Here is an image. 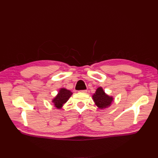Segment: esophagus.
Listing matches in <instances>:
<instances>
[{"label": "esophagus", "instance_id": "34e87169", "mask_svg": "<svg viewBox=\"0 0 158 158\" xmlns=\"http://www.w3.org/2000/svg\"><path fill=\"white\" fill-rule=\"evenodd\" d=\"M79 92H81V93H86L87 92V90L85 89H84V90H80Z\"/></svg>", "mask_w": 158, "mask_h": 158}]
</instances>
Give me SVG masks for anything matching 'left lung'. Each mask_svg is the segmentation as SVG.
Returning a JSON list of instances; mask_svg holds the SVG:
<instances>
[{
    "label": "left lung",
    "mask_w": 158,
    "mask_h": 158,
    "mask_svg": "<svg viewBox=\"0 0 158 158\" xmlns=\"http://www.w3.org/2000/svg\"><path fill=\"white\" fill-rule=\"evenodd\" d=\"M92 97L96 106L100 109H103L109 106L113 101V98L109 97L105 94L101 87L97 89L96 92Z\"/></svg>",
    "instance_id": "1"
}]
</instances>
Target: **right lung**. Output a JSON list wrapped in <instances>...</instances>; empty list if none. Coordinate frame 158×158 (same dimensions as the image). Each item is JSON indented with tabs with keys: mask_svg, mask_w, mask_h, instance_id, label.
I'll list each match as a JSON object with an SVG mask.
<instances>
[{
	"mask_svg": "<svg viewBox=\"0 0 158 158\" xmlns=\"http://www.w3.org/2000/svg\"><path fill=\"white\" fill-rule=\"evenodd\" d=\"M72 94H73V93L68 89H66L64 88L60 89L58 95L52 100V102L54 103L55 106L58 109L61 108L63 105L67 102V100L71 96Z\"/></svg>",
	"mask_w": 158,
	"mask_h": 158,
	"instance_id": "add662e5",
	"label": "right lung"
}]
</instances>
